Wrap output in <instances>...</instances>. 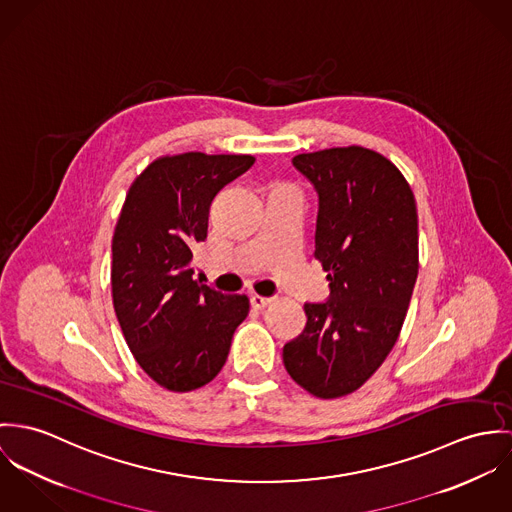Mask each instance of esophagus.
Masks as SVG:
<instances>
[{
    "label": "esophagus",
    "instance_id": "1",
    "mask_svg": "<svg viewBox=\"0 0 512 512\" xmlns=\"http://www.w3.org/2000/svg\"><path fill=\"white\" fill-rule=\"evenodd\" d=\"M249 302H251V308L263 310L265 306H269V304L273 302V298H265V296H259V294H251V296H249Z\"/></svg>",
    "mask_w": 512,
    "mask_h": 512
}]
</instances>
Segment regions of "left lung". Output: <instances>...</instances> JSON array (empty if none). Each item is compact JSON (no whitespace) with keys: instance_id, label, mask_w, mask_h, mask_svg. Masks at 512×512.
Here are the masks:
<instances>
[{"instance_id":"left-lung-1","label":"left lung","mask_w":512,"mask_h":512,"mask_svg":"<svg viewBox=\"0 0 512 512\" xmlns=\"http://www.w3.org/2000/svg\"><path fill=\"white\" fill-rule=\"evenodd\" d=\"M292 163L318 192L312 255L328 273L330 298L304 304L306 326L284 345V367L314 397H345L400 336L418 277L416 200L387 157L359 145Z\"/></svg>"}]
</instances>
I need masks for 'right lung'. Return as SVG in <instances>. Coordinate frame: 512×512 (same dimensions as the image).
I'll use <instances>...</instances> for the list:
<instances>
[{"mask_svg": "<svg viewBox=\"0 0 512 512\" xmlns=\"http://www.w3.org/2000/svg\"><path fill=\"white\" fill-rule=\"evenodd\" d=\"M253 155L198 151L155 159L129 186L112 239V298L135 361L161 387L188 393L224 367L245 294L192 279V247L206 239L214 196Z\"/></svg>", "mask_w": 512, "mask_h": 512, "instance_id": "obj_1", "label": "right lung"}]
</instances>
